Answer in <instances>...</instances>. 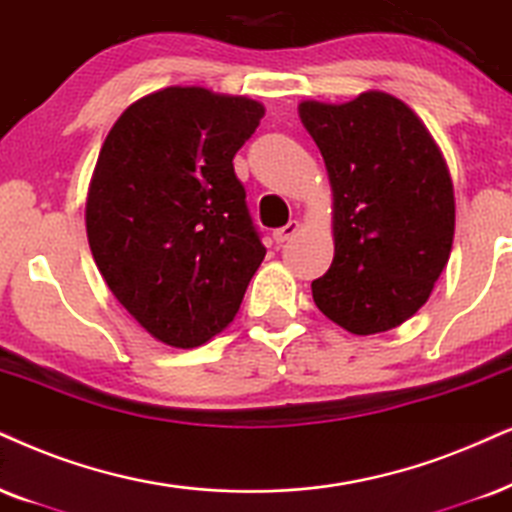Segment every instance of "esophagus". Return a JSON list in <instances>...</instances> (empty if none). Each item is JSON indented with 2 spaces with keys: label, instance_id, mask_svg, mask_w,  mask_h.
Returning a JSON list of instances; mask_svg holds the SVG:
<instances>
[{
  "label": "esophagus",
  "instance_id": "obj_1",
  "mask_svg": "<svg viewBox=\"0 0 512 512\" xmlns=\"http://www.w3.org/2000/svg\"><path fill=\"white\" fill-rule=\"evenodd\" d=\"M297 231H300V224L297 222H288L286 226H281V229H276L274 231V241L281 245V243H286V241H290V238H293Z\"/></svg>",
  "mask_w": 512,
  "mask_h": 512
}]
</instances>
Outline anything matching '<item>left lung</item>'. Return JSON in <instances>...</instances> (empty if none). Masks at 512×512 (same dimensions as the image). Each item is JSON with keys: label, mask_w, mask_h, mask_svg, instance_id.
<instances>
[{"label": "left lung", "mask_w": 512, "mask_h": 512, "mask_svg": "<svg viewBox=\"0 0 512 512\" xmlns=\"http://www.w3.org/2000/svg\"><path fill=\"white\" fill-rule=\"evenodd\" d=\"M300 118L333 186L335 257L312 281L316 307L354 335L397 328L428 302L451 255L456 205L442 153L385 92L302 101Z\"/></svg>", "instance_id": "1"}]
</instances>
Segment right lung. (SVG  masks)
I'll return each instance as SVG.
<instances>
[{
	"label": "right lung",
	"instance_id": "add662e5",
	"mask_svg": "<svg viewBox=\"0 0 512 512\" xmlns=\"http://www.w3.org/2000/svg\"><path fill=\"white\" fill-rule=\"evenodd\" d=\"M262 115L245 96L167 87L132 103L103 141L89 248L118 302L165 345L224 331L267 255L234 172Z\"/></svg>",
	"mask_w": 512,
	"mask_h": 512
}]
</instances>
